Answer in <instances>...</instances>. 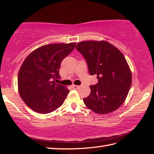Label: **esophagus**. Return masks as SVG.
I'll list each match as a JSON object with an SVG mask.
<instances>
[{
	"mask_svg": "<svg viewBox=\"0 0 154 154\" xmlns=\"http://www.w3.org/2000/svg\"><path fill=\"white\" fill-rule=\"evenodd\" d=\"M72 87H73V89H78L79 88V86H78V85H73V86H72Z\"/></svg>",
	"mask_w": 154,
	"mask_h": 154,
	"instance_id": "34e87169",
	"label": "esophagus"
}]
</instances>
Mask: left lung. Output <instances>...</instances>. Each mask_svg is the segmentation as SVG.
I'll return each instance as SVG.
<instances>
[{
  "label": "left lung",
  "mask_w": 154,
  "mask_h": 154,
  "mask_svg": "<svg viewBox=\"0 0 154 154\" xmlns=\"http://www.w3.org/2000/svg\"><path fill=\"white\" fill-rule=\"evenodd\" d=\"M76 50L85 59L91 75L98 83L91 85V93L83 101L97 114L113 112L124 102L132 84V73L123 54L106 41H83Z\"/></svg>",
  "instance_id": "obj_1"
}]
</instances>
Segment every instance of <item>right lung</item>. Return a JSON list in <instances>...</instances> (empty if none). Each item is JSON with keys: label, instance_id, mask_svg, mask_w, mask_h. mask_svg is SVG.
<instances>
[{"label": "right lung", "instance_id": "obj_1", "mask_svg": "<svg viewBox=\"0 0 154 154\" xmlns=\"http://www.w3.org/2000/svg\"><path fill=\"white\" fill-rule=\"evenodd\" d=\"M75 45H45L32 51L23 62L18 75L19 94L35 112L50 113L63 104L69 91L54 81L61 78L59 71L61 61Z\"/></svg>", "mask_w": 154, "mask_h": 154}]
</instances>
